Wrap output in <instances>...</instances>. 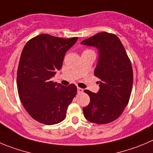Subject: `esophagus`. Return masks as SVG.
I'll return each instance as SVG.
<instances>
[{
	"instance_id": "esophagus-1",
	"label": "esophagus",
	"mask_w": 153,
	"mask_h": 153,
	"mask_svg": "<svg viewBox=\"0 0 153 153\" xmlns=\"http://www.w3.org/2000/svg\"><path fill=\"white\" fill-rule=\"evenodd\" d=\"M77 90H78V94H81V93H83V91H84V90L81 88H78V89Z\"/></svg>"
}]
</instances>
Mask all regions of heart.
<instances>
[{
  "instance_id": "b5f03b06",
  "label": "heart",
  "mask_w": 153,
  "mask_h": 153,
  "mask_svg": "<svg viewBox=\"0 0 153 153\" xmlns=\"http://www.w3.org/2000/svg\"><path fill=\"white\" fill-rule=\"evenodd\" d=\"M88 51V50H86V51Z\"/></svg>"
}]
</instances>
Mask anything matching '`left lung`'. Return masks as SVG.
<instances>
[{"label":"left lung","instance_id":"1","mask_svg":"<svg viewBox=\"0 0 153 153\" xmlns=\"http://www.w3.org/2000/svg\"><path fill=\"white\" fill-rule=\"evenodd\" d=\"M99 50V59L94 75L100 79L97 94L88 90L90 103L84 107L85 118L96 124L113 122L122 115L128 105L133 85L131 60L119 38L102 31L81 41Z\"/></svg>","mask_w":153,"mask_h":153}]
</instances>
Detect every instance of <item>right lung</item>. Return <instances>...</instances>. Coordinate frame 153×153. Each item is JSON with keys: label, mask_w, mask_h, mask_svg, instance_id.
Segmentation results:
<instances>
[{"label": "right lung", "mask_w": 153, "mask_h": 153, "mask_svg": "<svg viewBox=\"0 0 153 153\" xmlns=\"http://www.w3.org/2000/svg\"><path fill=\"white\" fill-rule=\"evenodd\" d=\"M77 40L41 34L30 39L22 50L17 70L19 96L25 110L40 123L51 125L63 121L76 95L74 84L64 87L51 78L62 68L65 52Z\"/></svg>", "instance_id": "add662e5"}]
</instances>
